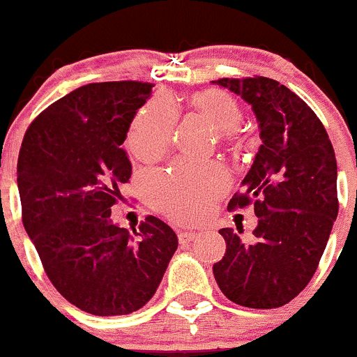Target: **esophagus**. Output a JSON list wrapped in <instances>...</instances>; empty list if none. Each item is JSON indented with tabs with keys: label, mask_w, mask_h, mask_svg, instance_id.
<instances>
[{
	"label": "esophagus",
	"mask_w": 357,
	"mask_h": 357,
	"mask_svg": "<svg viewBox=\"0 0 357 357\" xmlns=\"http://www.w3.org/2000/svg\"><path fill=\"white\" fill-rule=\"evenodd\" d=\"M196 232H192V231H180L178 232V241L182 243H189V241H192L194 238H196Z\"/></svg>",
	"instance_id": "esophagus-1"
}]
</instances>
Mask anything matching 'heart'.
Returning a JSON list of instances; mask_svg holds the SVG:
<instances>
[{
  "mask_svg": "<svg viewBox=\"0 0 357 357\" xmlns=\"http://www.w3.org/2000/svg\"><path fill=\"white\" fill-rule=\"evenodd\" d=\"M190 107L220 137H231L241 123L243 112L231 95L206 90L190 97ZM177 123L174 104L165 97L147 102L130 125L126 147L140 160H154L168 149ZM229 185L225 172L218 167L177 163L170 172L147 177V192L158 210L178 222L199 217L208 204Z\"/></svg>",
  "mask_w": 357,
  "mask_h": 357,
  "instance_id": "1",
  "label": "heart"
}]
</instances>
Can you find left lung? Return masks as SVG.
<instances>
[{"mask_svg":"<svg viewBox=\"0 0 357 357\" xmlns=\"http://www.w3.org/2000/svg\"><path fill=\"white\" fill-rule=\"evenodd\" d=\"M252 105L262 144L229 210L253 203L259 225L245 241L220 229L225 255L213 264L231 302L274 309L294 300L314 276L338 213L337 160L328 133L297 93L264 76L213 81Z\"/></svg>","mask_w":357,"mask_h":357,"instance_id":"8db88e82","label":"left lung"}]
</instances>
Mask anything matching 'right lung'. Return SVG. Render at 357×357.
<instances>
[{
  "label": "right lung",
  "instance_id": "1",
  "mask_svg": "<svg viewBox=\"0 0 357 357\" xmlns=\"http://www.w3.org/2000/svg\"><path fill=\"white\" fill-rule=\"evenodd\" d=\"M151 91L142 81L76 88L31 123L20 147L26 232L59 294L93 316L146 305L178 246L174 229L153 215L133 234L111 220L132 177L121 144Z\"/></svg>",
  "mask_w": 357,
  "mask_h": 357
}]
</instances>
